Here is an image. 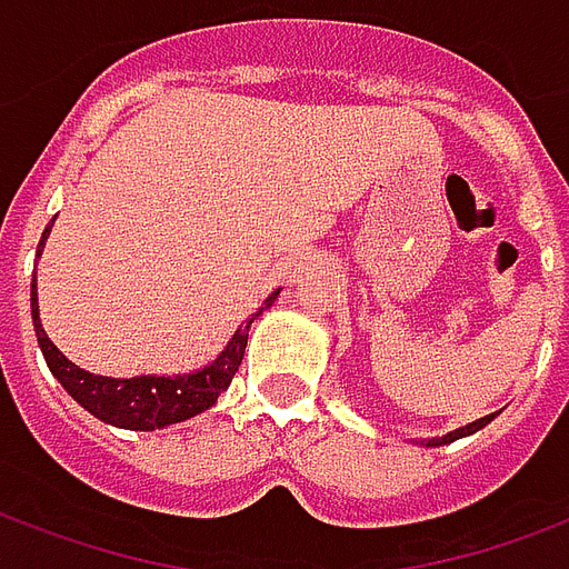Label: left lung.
I'll list each match as a JSON object with an SVG mask.
<instances>
[{"instance_id":"1","label":"left lung","mask_w":569,"mask_h":569,"mask_svg":"<svg viewBox=\"0 0 569 569\" xmlns=\"http://www.w3.org/2000/svg\"><path fill=\"white\" fill-rule=\"evenodd\" d=\"M495 419V413L491 416H482V419H477V422H470L465 425V428H456V431H449V435L443 437H437V440H428L425 446H440V443H452V440H458V437H467V435H473V431H479V428H486L488 422Z\"/></svg>"}]
</instances>
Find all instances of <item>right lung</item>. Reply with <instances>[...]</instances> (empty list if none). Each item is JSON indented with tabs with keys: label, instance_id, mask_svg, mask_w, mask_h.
Wrapping results in <instances>:
<instances>
[{
	"label": "right lung",
	"instance_id": "1",
	"mask_svg": "<svg viewBox=\"0 0 569 569\" xmlns=\"http://www.w3.org/2000/svg\"><path fill=\"white\" fill-rule=\"evenodd\" d=\"M57 220V217H53ZM50 220V226H53ZM50 226L41 234L38 243V256L41 247L48 241ZM280 296V289L268 296L264 307H259V313L273 305V298ZM32 326H36L38 347L44 352L50 373L62 382V389L69 391L74 401L81 403L87 413L96 419L113 425V428H129V431H156V428H166V425L183 422L192 416L204 413L208 407L217 403L222 391L229 389L231 377L238 373L243 359V349H247V335H250L252 319L259 313H252L234 335H231L229 347L222 349L217 359L210 361L208 368L192 370V373H180V377H129V380H113V377H99L90 370L78 368L74 361L62 356L60 349L53 347V340L48 338V331L41 328L38 319V283L32 280Z\"/></svg>",
	"mask_w": 569,
	"mask_h": 569
}]
</instances>
